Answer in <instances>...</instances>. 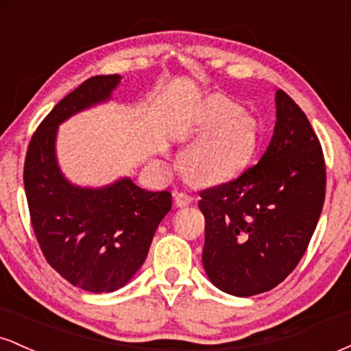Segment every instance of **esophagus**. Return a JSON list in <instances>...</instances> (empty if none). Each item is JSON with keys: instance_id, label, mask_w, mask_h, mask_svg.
<instances>
[{"instance_id": "34e87169", "label": "esophagus", "mask_w": 351, "mask_h": 351, "mask_svg": "<svg viewBox=\"0 0 351 351\" xmlns=\"http://www.w3.org/2000/svg\"><path fill=\"white\" fill-rule=\"evenodd\" d=\"M191 196L188 195V193H175V204L178 208H184V206H189L191 204Z\"/></svg>"}]
</instances>
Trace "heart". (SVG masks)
Segmentation results:
<instances>
[{
  "instance_id": "b5f03b06",
  "label": "heart",
  "mask_w": 351,
  "mask_h": 351,
  "mask_svg": "<svg viewBox=\"0 0 351 351\" xmlns=\"http://www.w3.org/2000/svg\"><path fill=\"white\" fill-rule=\"evenodd\" d=\"M236 102L216 95L209 100L203 135L184 148L181 170L195 183H216L234 175L252 156L256 127Z\"/></svg>"
}]
</instances>
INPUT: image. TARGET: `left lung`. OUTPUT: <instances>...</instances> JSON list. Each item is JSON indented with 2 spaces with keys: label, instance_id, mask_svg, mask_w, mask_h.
<instances>
[{
  "label": "left lung",
  "instance_id": "1",
  "mask_svg": "<svg viewBox=\"0 0 351 351\" xmlns=\"http://www.w3.org/2000/svg\"><path fill=\"white\" fill-rule=\"evenodd\" d=\"M276 117L259 163L199 193L204 271L236 297L271 291L295 269L324 208V153L307 115L279 88Z\"/></svg>",
  "mask_w": 351,
  "mask_h": 351
}]
</instances>
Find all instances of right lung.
I'll list each match as a JSON object with an SVG mask.
<instances>
[{
  "label": "right lung",
  "instance_id": "obj_1",
  "mask_svg": "<svg viewBox=\"0 0 351 351\" xmlns=\"http://www.w3.org/2000/svg\"><path fill=\"white\" fill-rule=\"evenodd\" d=\"M120 79L95 75L66 95L34 132L24 162L31 223L44 257L72 285L94 293L114 292L130 282L171 209L170 191H147L130 178L102 188L77 186L59 168V125L107 102Z\"/></svg>",
  "mask_w": 351,
  "mask_h": 351
}]
</instances>
